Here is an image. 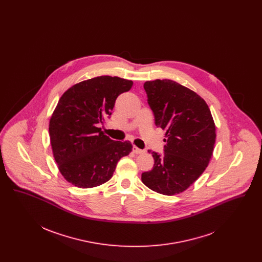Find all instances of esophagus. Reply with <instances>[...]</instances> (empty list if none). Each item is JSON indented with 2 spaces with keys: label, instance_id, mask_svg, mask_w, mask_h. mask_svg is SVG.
<instances>
[{
  "label": "esophagus",
  "instance_id": "34e87169",
  "mask_svg": "<svg viewBox=\"0 0 262 262\" xmlns=\"http://www.w3.org/2000/svg\"><path fill=\"white\" fill-rule=\"evenodd\" d=\"M133 151L136 153V154H142L144 151L143 150L139 149L137 146H134L133 147Z\"/></svg>",
  "mask_w": 262,
  "mask_h": 262
}]
</instances>
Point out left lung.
I'll return each instance as SVG.
<instances>
[{"label":"left lung","instance_id":"1","mask_svg":"<svg viewBox=\"0 0 262 262\" xmlns=\"http://www.w3.org/2000/svg\"><path fill=\"white\" fill-rule=\"evenodd\" d=\"M144 89L155 125L166 130V144L163 155L151 152L154 166L142 173L141 181L158 193L178 194L190 187L210 162L216 140L214 120L206 102L176 81H146Z\"/></svg>","mask_w":262,"mask_h":262}]
</instances>
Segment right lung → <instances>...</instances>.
<instances>
[{"label":"right lung","instance_id":"obj_1","mask_svg":"<svg viewBox=\"0 0 262 262\" xmlns=\"http://www.w3.org/2000/svg\"><path fill=\"white\" fill-rule=\"evenodd\" d=\"M134 82L102 75L78 82L59 100L49 122L51 146L62 177L80 188L108 182L118 161L130 153L129 141H115L98 125L112 114L117 97Z\"/></svg>","mask_w":262,"mask_h":262}]
</instances>
